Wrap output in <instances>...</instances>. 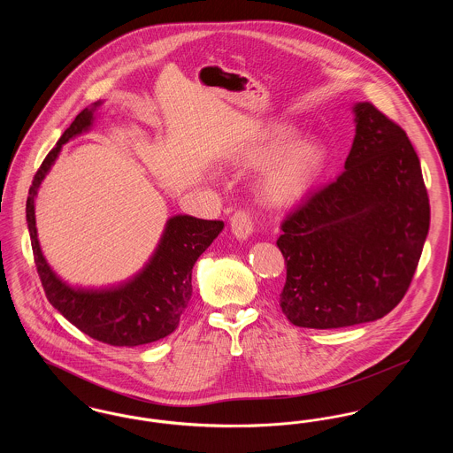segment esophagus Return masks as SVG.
Returning <instances> with one entry per match:
<instances>
[{"label":"esophagus","instance_id":"obj_1","mask_svg":"<svg viewBox=\"0 0 453 453\" xmlns=\"http://www.w3.org/2000/svg\"><path fill=\"white\" fill-rule=\"evenodd\" d=\"M253 229H255L253 217L246 209H239L234 212V216L231 217V231L237 239H248L253 234Z\"/></svg>","mask_w":453,"mask_h":453}]
</instances>
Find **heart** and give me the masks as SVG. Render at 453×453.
<instances>
[{
	"mask_svg": "<svg viewBox=\"0 0 453 453\" xmlns=\"http://www.w3.org/2000/svg\"><path fill=\"white\" fill-rule=\"evenodd\" d=\"M294 135L290 126H273L263 130L239 156L248 166L266 163L259 178V194L272 205H287L301 198L323 170V148L311 139L287 147Z\"/></svg>",
	"mask_w": 453,
	"mask_h": 453,
	"instance_id": "obj_1",
	"label": "heart"
}]
</instances>
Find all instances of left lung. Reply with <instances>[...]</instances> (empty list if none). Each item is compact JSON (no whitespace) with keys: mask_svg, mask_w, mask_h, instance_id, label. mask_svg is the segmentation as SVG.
Segmentation results:
<instances>
[{"mask_svg":"<svg viewBox=\"0 0 453 453\" xmlns=\"http://www.w3.org/2000/svg\"><path fill=\"white\" fill-rule=\"evenodd\" d=\"M345 172L281 222L294 326L333 329L388 314L410 288L430 229V200L404 129L370 102L353 107Z\"/></svg>","mask_w":453,"mask_h":453,"instance_id":"1","label":"left lung"}]
</instances>
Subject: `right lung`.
<instances>
[{"label": "right lung", "mask_w": 453, "mask_h": 453, "mask_svg": "<svg viewBox=\"0 0 453 453\" xmlns=\"http://www.w3.org/2000/svg\"><path fill=\"white\" fill-rule=\"evenodd\" d=\"M85 108L65 130L35 173L27 196V224L34 261L49 302L89 338L110 346L148 345L178 327L192 297V268L224 227L222 220L174 216L146 268L132 280L107 290H83L65 285L47 265L35 227V195L63 144L88 130L93 111Z\"/></svg>", "instance_id": "1"}]
</instances>
